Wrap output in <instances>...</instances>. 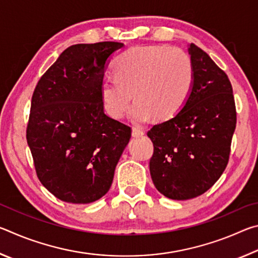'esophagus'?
Here are the masks:
<instances>
[{
  "instance_id": "esophagus-1",
  "label": "esophagus",
  "mask_w": 258,
  "mask_h": 258,
  "mask_svg": "<svg viewBox=\"0 0 258 258\" xmlns=\"http://www.w3.org/2000/svg\"><path fill=\"white\" fill-rule=\"evenodd\" d=\"M143 135H145V132H143L142 130H140V128H133L132 130V137L133 138H141V137H143Z\"/></svg>"
}]
</instances>
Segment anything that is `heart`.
Wrapping results in <instances>:
<instances>
[{
  "label": "heart",
  "instance_id": "1",
  "mask_svg": "<svg viewBox=\"0 0 258 258\" xmlns=\"http://www.w3.org/2000/svg\"><path fill=\"white\" fill-rule=\"evenodd\" d=\"M195 73L190 56L177 47L134 46L119 56L116 74L102 76L100 93L103 107L119 119L131 108L134 123H145L156 115L168 119L184 106L194 86Z\"/></svg>",
  "mask_w": 258,
  "mask_h": 258
}]
</instances>
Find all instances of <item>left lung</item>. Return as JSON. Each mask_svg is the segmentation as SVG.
I'll return each mask as SVG.
<instances>
[{
  "mask_svg": "<svg viewBox=\"0 0 258 258\" xmlns=\"http://www.w3.org/2000/svg\"><path fill=\"white\" fill-rule=\"evenodd\" d=\"M195 80L175 116L152 126V182L173 200L198 197L214 185L228 165L237 123L232 86L206 52L187 44Z\"/></svg>",
  "mask_w": 258,
  "mask_h": 258,
  "instance_id": "1",
  "label": "left lung"
}]
</instances>
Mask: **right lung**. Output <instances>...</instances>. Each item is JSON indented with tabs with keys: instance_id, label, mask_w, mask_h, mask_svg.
I'll return each instance as SVG.
<instances>
[{
	"instance_id": "obj_1",
	"label": "right lung",
	"mask_w": 258,
	"mask_h": 258,
	"mask_svg": "<svg viewBox=\"0 0 258 258\" xmlns=\"http://www.w3.org/2000/svg\"><path fill=\"white\" fill-rule=\"evenodd\" d=\"M124 43L69 46L38 81L27 143L43 185L56 198L90 204L110 189L131 128L108 117L100 93L109 59Z\"/></svg>"
}]
</instances>
